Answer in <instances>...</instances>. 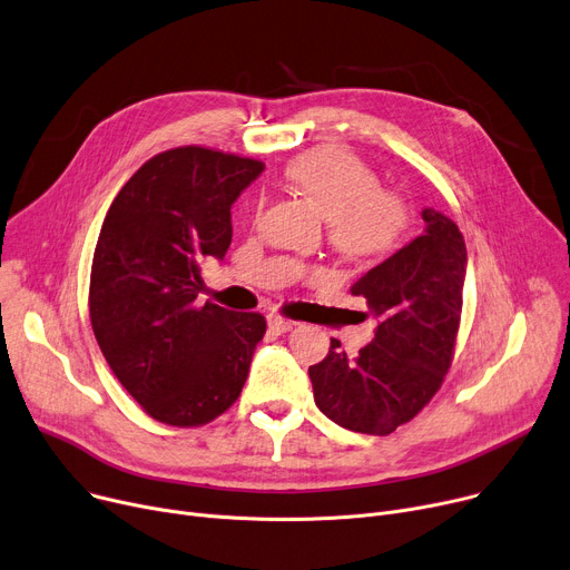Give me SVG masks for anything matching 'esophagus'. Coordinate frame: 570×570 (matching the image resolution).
I'll return each mask as SVG.
<instances>
[{"mask_svg":"<svg viewBox=\"0 0 570 570\" xmlns=\"http://www.w3.org/2000/svg\"><path fill=\"white\" fill-rule=\"evenodd\" d=\"M268 327L275 332V334H284V332H291L295 327L293 321L284 318V316H277V314H271L268 316Z\"/></svg>","mask_w":570,"mask_h":570,"instance_id":"esophagus-1","label":"esophagus"}]
</instances>
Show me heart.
Segmentation results:
<instances>
[{"mask_svg":"<svg viewBox=\"0 0 570 570\" xmlns=\"http://www.w3.org/2000/svg\"><path fill=\"white\" fill-rule=\"evenodd\" d=\"M286 178L321 210L327 240L351 263L394 254L412 219L405 197L381 187V176L346 148H314L293 158Z\"/></svg>","mask_w":570,"mask_h":570,"instance_id":"b5f03b06","label":"heart"}]
</instances>
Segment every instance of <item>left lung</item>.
Returning a JSON list of instances; mask_svg holds the SVG:
<instances>
[{"mask_svg": "<svg viewBox=\"0 0 570 570\" xmlns=\"http://www.w3.org/2000/svg\"><path fill=\"white\" fill-rule=\"evenodd\" d=\"M426 232L375 265L355 286L366 316L377 318L355 357L332 338L309 366L314 401L332 422L355 433L390 435L420 414L444 383L463 314L465 238L442 213L424 210Z\"/></svg>", "mask_w": 570, "mask_h": 570, "instance_id": "8db88e82", "label": "left lung"}]
</instances>
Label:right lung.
Segmentation results:
<instances>
[{"label": "right lung", "instance_id": "obj_1", "mask_svg": "<svg viewBox=\"0 0 570 570\" xmlns=\"http://www.w3.org/2000/svg\"><path fill=\"white\" fill-rule=\"evenodd\" d=\"M263 167L208 146L163 150L119 189L100 226L91 327L114 375L160 424L204 426L247 381L265 318L197 297L204 261L232 245V204Z\"/></svg>", "mask_w": 570, "mask_h": 570}]
</instances>
